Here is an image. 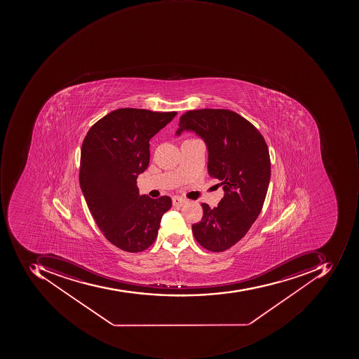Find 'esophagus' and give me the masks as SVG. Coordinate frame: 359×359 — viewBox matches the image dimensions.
Returning a JSON list of instances; mask_svg holds the SVG:
<instances>
[{
  "label": "esophagus",
  "mask_w": 359,
  "mask_h": 359,
  "mask_svg": "<svg viewBox=\"0 0 359 359\" xmlns=\"http://www.w3.org/2000/svg\"><path fill=\"white\" fill-rule=\"evenodd\" d=\"M187 203V199L182 198V197L175 196L172 197V204L174 206H183Z\"/></svg>",
  "instance_id": "esophagus-1"
}]
</instances>
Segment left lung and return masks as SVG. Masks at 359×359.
Masks as SVG:
<instances>
[{"label":"left lung","mask_w":359,"mask_h":359,"mask_svg":"<svg viewBox=\"0 0 359 359\" xmlns=\"http://www.w3.org/2000/svg\"><path fill=\"white\" fill-rule=\"evenodd\" d=\"M185 130L206 143L209 176L224 190L215 208L203 203L202 221L192 225L193 235L207 250L221 252L239 242L260 215L271 179L270 153L258 129L233 111H188L177 136Z\"/></svg>","instance_id":"left-lung-1"}]
</instances>
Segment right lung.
<instances>
[{"instance_id": "add662e5", "label": "right lung", "mask_w": 359, "mask_h": 359, "mask_svg": "<svg viewBox=\"0 0 359 359\" xmlns=\"http://www.w3.org/2000/svg\"><path fill=\"white\" fill-rule=\"evenodd\" d=\"M177 112L117 109L95 123L81 150L80 185L97 225L111 244L127 252L155 242L169 196L139 194L137 178L150 163V139Z\"/></svg>"}]
</instances>
